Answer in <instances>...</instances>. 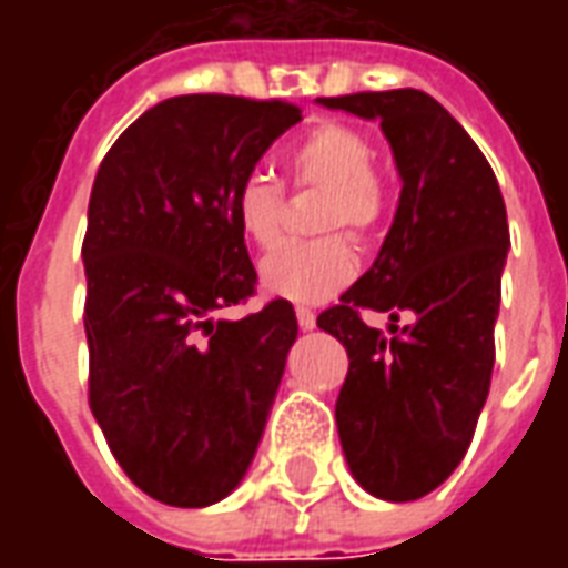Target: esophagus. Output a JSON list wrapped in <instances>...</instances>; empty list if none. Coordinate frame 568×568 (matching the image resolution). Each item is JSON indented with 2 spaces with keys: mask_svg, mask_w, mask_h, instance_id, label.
Here are the masks:
<instances>
[{
  "mask_svg": "<svg viewBox=\"0 0 568 568\" xmlns=\"http://www.w3.org/2000/svg\"><path fill=\"white\" fill-rule=\"evenodd\" d=\"M295 316H297V325H301L304 332H310V328H316V313H313V310H310V307H297Z\"/></svg>",
  "mask_w": 568,
  "mask_h": 568,
  "instance_id": "1",
  "label": "esophagus"
}]
</instances>
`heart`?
I'll return each instance as SVG.
<instances>
[{
    "mask_svg": "<svg viewBox=\"0 0 568 568\" xmlns=\"http://www.w3.org/2000/svg\"><path fill=\"white\" fill-rule=\"evenodd\" d=\"M285 173L292 187H322L325 197L316 215L320 240H292L276 246L261 261V283L276 297L295 304H320L358 271L356 248L349 237L334 235L346 230L356 240H371L386 222L389 187L374 170V145L362 130L322 121L301 133L285 151ZM231 210L240 231L255 246H273L283 234L285 187L264 173H246L231 194Z\"/></svg>",
    "mask_w": 568,
    "mask_h": 568,
    "instance_id": "1",
    "label": "heart"
}]
</instances>
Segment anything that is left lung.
I'll return each mask as SVG.
<instances>
[{"mask_svg": "<svg viewBox=\"0 0 568 568\" xmlns=\"http://www.w3.org/2000/svg\"><path fill=\"white\" fill-rule=\"evenodd\" d=\"M320 103L377 118L405 182L377 261L316 325L349 356L334 407L349 471L377 499L414 501L463 463L489 395L511 243L505 200L475 140L428 93ZM362 308L389 312L394 337L365 326Z\"/></svg>", "mask_w": 568, "mask_h": 568, "instance_id": "8db88e82", "label": "left lung"}]
</instances>
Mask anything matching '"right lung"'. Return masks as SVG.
I'll use <instances>...</instances> for the list:
<instances>
[{
    "mask_svg": "<svg viewBox=\"0 0 568 568\" xmlns=\"http://www.w3.org/2000/svg\"><path fill=\"white\" fill-rule=\"evenodd\" d=\"M301 109L185 93L136 118L97 170L81 246L88 402L124 475L151 499L206 508L243 480L297 337L273 297L243 320L258 273L231 210Z\"/></svg>",
    "mask_w": 568,
    "mask_h": 568,
    "instance_id": "1",
    "label": "right lung"
}]
</instances>
